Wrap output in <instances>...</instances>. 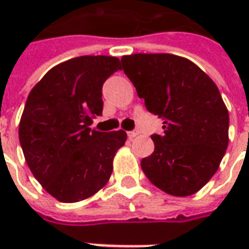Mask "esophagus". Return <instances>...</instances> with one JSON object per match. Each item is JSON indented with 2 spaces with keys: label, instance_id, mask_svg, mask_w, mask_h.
<instances>
[{
  "label": "esophagus",
  "instance_id": "1",
  "mask_svg": "<svg viewBox=\"0 0 249 249\" xmlns=\"http://www.w3.org/2000/svg\"><path fill=\"white\" fill-rule=\"evenodd\" d=\"M139 135H140V132H139L137 129L130 130V132H128V137H129V139H135V137H137Z\"/></svg>",
  "mask_w": 249,
  "mask_h": 249
}]
</instances>
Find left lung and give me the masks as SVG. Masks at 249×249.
<instances>
[{
	"label": "left lung",
	"instance_id": "8db88e82",
	"mask_svg": "<svg viewBox=\"0 0 249 249\" xmlns=\"http://www.w3.org/2000/svg\"><path fill=\"white\" fill-rule=\"evenodd\" d=\"M121 64L146 109L164 120V135H152L155 151L141 169L165 193H196L228 146L230 114L216 84L196 64L168 53H136Z\"/></svg>",
	"mask_w": 249,
	"mask_h": 249
}]
</instances>
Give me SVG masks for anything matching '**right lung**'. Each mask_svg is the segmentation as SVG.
Instances as JSON below:
<instances>
[{
	"instance_id": "obj_1",
	"label": "right lung",
	"mask_w": 249,
	"mask_h": 249,
	"mask_svg": "<svg viewBox=\"0 0 249 249\" xmlns=\"http://www.w3.org/2000/svg\"><path fill=\"white\" fill-rule=\"evenodd\" d=\"M119 69L116 57H76L52 68L30 90L19 142L33 176L58 201L90 197L112 175L113 157L126 133L89 125L103 113V84Z\"/></svg>"
}]
</instances>
